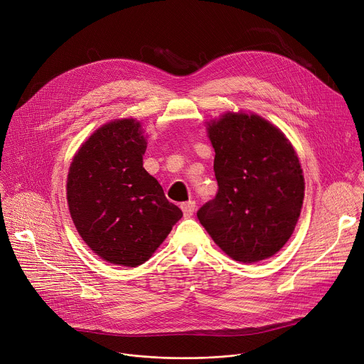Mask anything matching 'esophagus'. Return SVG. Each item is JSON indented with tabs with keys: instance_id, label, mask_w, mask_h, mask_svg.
I'll return each mask as SVG.
<instances>
[{
	"instance_id": "esophagus-1",
	"label": "esophagus",
	"mask_w": 364,
	"mask_h": 364,
	"mask_svg": "<svg viewBox=\"0 0 364 364\" xmlns=\"http://www.w3.org/2000/svg\"><path fill=\"white\" fill-rule=\"evenodd\" d=\"M194 207H196V203H194V201H187V203H183V204H181V210H183V213H184V218H191V216H193Z\"/></svg>"
}]
</instances>
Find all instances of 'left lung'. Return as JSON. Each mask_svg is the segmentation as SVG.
Returning <instances> with one entry per match:
<instances>
[{"label":"left lung","mask_w":364,"mask_h":364,"mask_svg":"<svg viewBox=\"0 0 364 364\" xmlns=\"http://www.w3.org/2000/svg\"><path fill=\"white\" fill-rule=\"evenodd\" d=\"M205 129L219 188L197 218L235 261H265L289 240L301 215L305 181L296 151L255 112L226 111Z\"/></svg>","instance_id":"left-lung-1"}]
</instances>
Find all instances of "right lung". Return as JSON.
I'll return each instance as SVG.
<instances>
[{"instance_id": "add662e5", "label": "right lung", "mask_w": 364, "mask_h": 364, "mask_svg": "<svg viewBox=\"0 0 364 364\" xmlns=\"http://www.w3.org/2000/svg\"><path fill=\"white\" fill-rule=\"evenodd\" d=\"M146 136L135 118L99 127L76 151L66 197L75 228L105 262L142 265L183 218L142 167Z\"/></svg>"}]
</instances>
